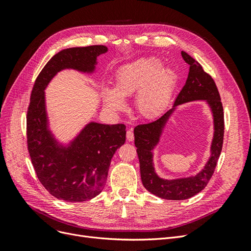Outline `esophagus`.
Wrapping results in <instances>:
<instances>
[{
	"instance_id": "34e87169",
	"label": "esophagus",
	"mask_w": 251,
	"mask_h": 251,
	"mask_svg": "<svg viewBox=\"0 0 251 251\" xmlns=\"http://www.w3.org/2000/svg\"><path fill=\"white\" fill-rule=\"evenodd\" d=\"M126 140L127 141H133L134 140V133L131 130V128H128L126 131Z\"/></svg>"
}]
</instances>
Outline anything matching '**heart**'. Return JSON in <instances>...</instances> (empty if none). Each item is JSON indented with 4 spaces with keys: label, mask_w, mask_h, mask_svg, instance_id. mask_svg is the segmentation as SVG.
Wrapping results in <instances>:
<instances>
[{
    "label": "heart",
    "mask_w": 251,
    "mask_h": 251,
    "mask_svg": "<svg viewBox=\"0 0 251 251\" xmlns=\"http://www.w3.org/2000/svg\"><path fill=\"white\" fill-rule=\"evenodd\" d=\"M177 83V74L154 58H141L120 68L115 90H103L105 107L113 112L126 108L124 97L136 94V108L143 117L154 118L169 104Z\"/></svg>",
    "instance_id": "obj_1"
}]
</instances>
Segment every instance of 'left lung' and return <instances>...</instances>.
<instances>
[{
	"label": "left lung",
	"instance_id": "left-lung-1",
	"mask_svg": "<svg viewBox=\"0 0 251 251\" xmlns=\"http://www.w3.org/2000/svg\"><path fill=\"white\" fill-rule=\"evenodd\" d=\"M181 55L189 65V72L185 85L180 91L173 109L151 123L138 125L134 128L135 147L140 163V175L143 186L150 193L166 200H184L200 193L207 185L215 172L224 138V112L218 88L215 80L203 70L202 66L186 52L181 51ZM193 100H206L214 115L215 134L212 144V156L204 169L196 176L176 180L159 178L152 166L151 150L157 143L162 128L174 107L178 104Z\"/></svg>",
	"mask_w": 251,
	"mask_h": 251
}]
</instances>
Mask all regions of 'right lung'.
<instances>
[{"instance_id":"1","label":"right lung","mask_w":251,"mask_h":251,"mask_svg":"<svg viewBox=\"0 0 251 251\" xmlns=\"http://www.w3.org/2000/svg\"><path fill=\"white\" fill-rule=\"evenodd\" d=\"M102 45L59 51L40 72L27 110V147L42 185L59 200L82 202L94 198L107 182L113 155L126 141V126L90 123L69 147L59 146L47 126L44 90L63 69L93 72Z\"/></svg>"}]
</instances>
